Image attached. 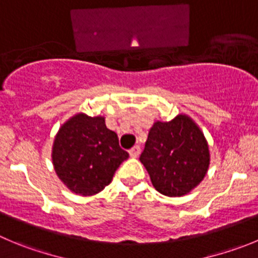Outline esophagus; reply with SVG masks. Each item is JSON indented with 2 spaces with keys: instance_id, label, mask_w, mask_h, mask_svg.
<instances>
[{
  "instance_id": "34e87169",
  "label": "esophagus",
  "mask_w": 258,
  "mask_h": 258,
  "mask_svg": "<svg viewBox=\"0 0 258 258\" xmlns=\"http://www.w3.org/2000/svg\"><path fill=\"white\" fill-rule=\"evenodd\" d=\"M140 151H141L140 146L136 145V146H134V148H132L131 150H130V155H131L132 158H137V156L140 155Z\"/></svg>"
}]
</instances>
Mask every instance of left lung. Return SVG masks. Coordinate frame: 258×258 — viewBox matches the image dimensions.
<instances>
[{
  "label": "left lung",
  "instance_id": "8db88e82",
  "mask_svg": "<svg viewBox=\"0 0 258 258\" xmlns=\"http://www.w3.org/2000/svg\"><path fill=\"white\" fill-rule=\"evenodd\" d=\"M140 162L158 192L179 197L204 179L210 165L208 141L186 114L169 122H155L149 131Z\"/></svg>",
  "mask_w": 258,
  "mask_h": 258
}]
</instances>
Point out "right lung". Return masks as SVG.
<instances>
[{"label": "right lung", "mask_w": 258, "mask_h": 258, "mask_svg": "<svg viewBox=\"0 0 258 258\" xmlns=\"http://www.w3.org/2000/svg\"><path fill=\"white\" fill-rule=\"evenodd\" d=\"M128 153L105 126L104 117L78 113L64 122L54 137L53 167L64 186L76 195L99 194L112 182Z\"/></svg>", "instance_id": "add662e5"}]
</instances>
